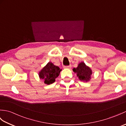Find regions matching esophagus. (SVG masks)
<instances>
[{
    "label": "esophagus",
    "instance_id": "obj_1",
    "mask_svg": "<svg viewBox=\"0 0 126 126\" xmlns=\"http://www.w3.org/2000/svg\"><path fill=\"white\" fill-rule=\"evenodd\" d=\"M64 68H65V69H71V65H69V66H64Z\"/></svg>",
    "mask_w": 126,
    "mask_h": 126
}]
</instances>
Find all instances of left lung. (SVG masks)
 <instances>
[{"label": "left lung", "mask_w": 126, "mask_h": 126, "mask_svg": "<svg viewBox=\"0 0 126 126\" xmlns=\"http://www.w3.org/2000/svg\"><path fill=\"white\" fill-rule=\"evenodd\" d=\"M74 73L76 74L79 80L83 82L89 81L92 74V70L89 66H87L84 62H81L79 64L76 68L73 69Z\"/></svg>", "instance_id": "1"}]
</instances>
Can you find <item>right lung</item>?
<instances>
[{
    "label": "right lung",
    "instance_id": "right-lung-1",
    "mask_svg": "<svg viewBox=\"0 0 126 126\" xmlns=\"http://www.w3.org/2000/svg\"><path fill=\"white\" fill-rule=\"evenodd\" d=\"M61 70L58 66L50 62L39 71V78L44 80L45 84H52L55 82V79L59 76Z\"/></svg>",
    "mask_w": 126,
    "mask_h": 126
}]
</instances>
